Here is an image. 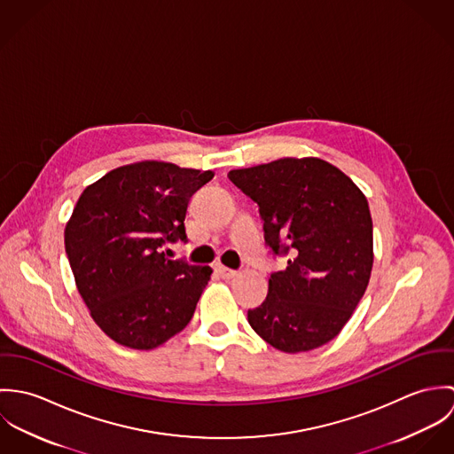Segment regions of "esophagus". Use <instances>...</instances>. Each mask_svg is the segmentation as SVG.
<instances>
[{
	"mask_svg": "<svg viewBox=\"0 0 454 454\" xmlns=\"http://www.w3.org/2000/svg\"><path fill=\"white\" fill-rule=\"evenodd\" d=\"M216 272L223 278V279H232L234 276H238V272L236 270H232V269H229V267H225V265H222V263H216Z\"/></svg>",
	"mask_w": 454,
	"mask_h": 454,
	"instance_id": "esophagus-1",
	"label": "esophagus"
}]
</instances>
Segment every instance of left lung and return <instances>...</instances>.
I'll return each mask as SVG.
<instances>
[{
    "mask_svg": "<svg viewBox=\"0 0 454 454\" xmlns=\"http://www.w3.org/2000/svg\"><path fill=\"white\" fill-rule=\"evenodd\" d=\"M229 180L259 204L265 243L288 254L248 324L272 348L311 351L332 340L364 297L372 262V218L364 192L318 157H285Z\"/></svg>",
    "mask_w": 454,
    "mask_h": 454,
    "instance_id": "8db88e82",
    "label": "left lung"
}]
</instances>
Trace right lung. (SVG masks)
I'll return each mask as SVG.
<instances>
[{"label": "right lung", "mask_w": 454, "mask_h": 454, "mask_svg": "<svg viewBox=\"0 0 454 454\" xmlns=\"http://www.w3.org/2000/svg\"><path fill=\"white\" fill-rule=\"evenodd\" d=\"M213 176L141 160L112 169L78 197L66 254L92 320L117 344L153 349L192 320L213 270L169 260L162 247L187 239L189 200Z\"/></svg>", "instance_id": "1"}]
</instances>
